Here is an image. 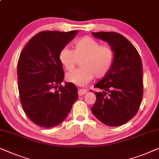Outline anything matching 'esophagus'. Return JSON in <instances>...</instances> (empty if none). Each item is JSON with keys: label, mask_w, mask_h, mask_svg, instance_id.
I'll return each instance as SVG.
<instances>
[{"label": "esophagus", "mask_w": 159, "mask_h": 159, "mask_svg": "<svg viewBox=\"0 0 159 159\" xmlns=\"http://www.w3.org/2000/svg\"><path fill=\"white\" fill-rule=\"evenodd\" d=\"M86 92H87V90H86V89H78V94L79 96H83V95L85 94Z\"/></svg>", "instance_id": "34e87169"}]
</instances>
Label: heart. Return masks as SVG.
I'll return each instance as SVG.
<instances>
[{
    "mask_svg": "<svg viewBox=\"0 0 159 159\" xmlns=\"http://www.w3.org/2000/svg\"><path fill=\"white\" fill-rule=\"evenodd\" d=\"M73 50L64 47L59 53V60L67 71L73 70L80 61L81 67L67 74V81L78 86H83L95 76L103 78L113 66L115 52L110 45H101L97 40L84 36L76 40L73 44Z\"/></svg>",
    "mask_w": 159,
    "mask_h": 159,
    "instance_id": "1",
    "label": "heart"
}]
</instances>
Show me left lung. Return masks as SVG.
I'll return each mask as SVG.
<instances>
[{"mask_svg":"<svg viewBox=\"0 0 159 159\" xmlns=\"http://www.w3.org/2000/svg\"><path fill=\"white\" fill-rule=\"evenodd\" d=\"M106 41L115 52V59L109 73L94 87L96 102L92 112L105 125L118 126L135 116L143 95V64L136 48L122 35L115 32L92 33Z\"/></svg>","mask_w":159,"mask_h":159,"instance_id":"obj_1","label":"left lung"}]
</instances>
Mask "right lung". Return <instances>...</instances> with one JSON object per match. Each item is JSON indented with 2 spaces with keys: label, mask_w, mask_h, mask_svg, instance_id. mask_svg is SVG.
I'll return each instance as SVG.
<instances>
[{
  "label": "right lung",
  "mask_w": 159,
  "mask_h": 159,
  "mask_svg": "<svg viewBox=\"0 0 159 159\" xmlns=\"http://www.w3.org/2000/svg\"><path fill=\"white\" fill-rule=\"evenodd\" d=\"M77 33L78 30L41 32L21 52L17 63L20 101L25 114L37 125L46 128L59 125L77 100L75 84L61 85L64 70L59 60L60 51Z\"/></svg>",
  "instance_id": "obj_1"
}]
</instances>
